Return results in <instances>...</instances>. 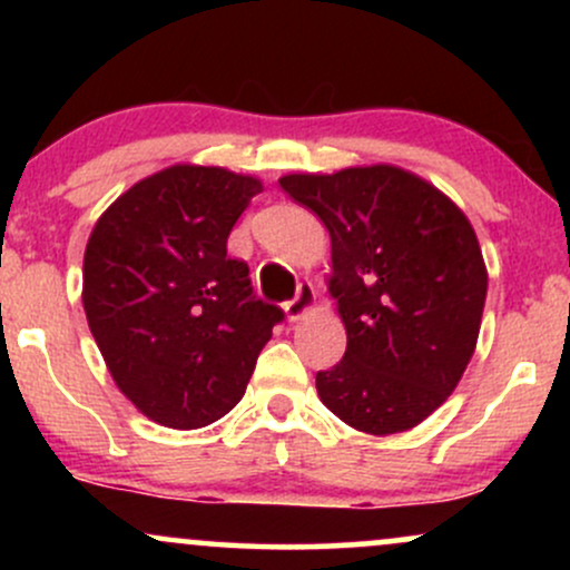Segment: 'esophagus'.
Wrapping results in <instances>:
<instances>
[{
  "label": "esophagus",
  "mask_w": 570,
  "mask_h": 570,
  "mask_svg": "<svg viewBox=\"0 0 570 570\" xmlns=\"http://www.w3.org/2000/svg\"><path fill=\"white\" fill-rule=\"evenodd\" d=\"M313 307H316V289H313L311 281H305V284L297 286L294 299H289V303L284 305V311L289 322H299V318H305Z\"/></svg>",
  "instance_id": "obj_1"
}]
</instances>
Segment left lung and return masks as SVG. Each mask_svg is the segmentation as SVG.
Here are the masks:
<instances>
[{"label":"left lung","mask_w":570,"mask_h":570,"mask_svg":"<svg viewBox=\"0 0 570 570\" xmlns=\"http://www.w3.org/2000/svg\"><path fill=\"white\" fill-rule=\"evenodd\" d=\"M332 240L326 278L348 345L318 372L322 402L351 429H415L472 362L488 267L472 222L442 189L389 163L335 174H286Z\"/></svg>","instance_id":"left-lung-1"}]
</instances>
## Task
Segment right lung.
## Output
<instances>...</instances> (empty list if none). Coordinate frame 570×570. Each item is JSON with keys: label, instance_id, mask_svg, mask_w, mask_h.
<instances>
[{"label": "right lung", "instance_id": "obj_1", "mask_svg": "<svg viewBox=\"0 0 570 570\" xmlns=\"http://www.w3.org/2000/svg\"><path fill=\"white\" fill-rule=\"evenodd\" d=\"M257 176L176 163L136 181L96 222L82 307L117 389L149 421L200 429L244 396L284 313L254 297L227 235Z\"/></svg>", "mask_w": 570, "mask_h": 570}]
</instances>
